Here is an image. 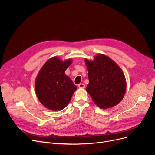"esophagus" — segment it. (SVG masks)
Returning a JSON list of instances; mask_svg holds the SVG:
<instances>
[{
  "label": "esophagus",
  "instance_id": "34e87169",
  "mask_svg": "<svg viewBox=\"0 0 155 155\" xmlns=\"http://www.w3.org/2000/svg\"><path fill=\"white\" fill-rule=\"evenodd\" d=\"M85 85L84 84H78V87L79 88H85Z\"/></svg>",
  "mask_w": 155,
  "mask_h": 155
}]
</instances>
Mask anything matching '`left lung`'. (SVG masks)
I'll return each mask as SVG.
<instances>
[{"mask_svg": "<svg viewBox=\"0 0 155 155\" xmlns=\"http://www.w3.org/2000/svg\"><path fill=\"white\" fill-rule=\"evenodd\" d=\"M89 84L86 91L101 109L118 104L126 90L125 76L118 65L108 56L98 54L94 60H85Z\"/></svg>", "mask_w": 155, "mask_h": 155, "instance_id": "8db88e82", "label": "left lung"}]
</instances>
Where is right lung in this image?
Segmentation results:
<instances>
[{
	"label": "right lung",
	"mask_w": 155,
	"mask_h": 155,
	"mask_svg": "<svg viewBox=\"0 0 155 155\" xmlns=\"http://www.w3.org/2000/svg\"><path fill=\"white\" fill-rule=\"evenodd\" d=\"M72 60L61 61L54 56L40 70L35 82V91L39 102L52 110H61L70 101L77 87L65 75Z\"/></svg>",
	"instance_id": "add662e5"
}]
</instances>
